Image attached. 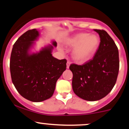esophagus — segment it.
Here are the masks:
<instances>
[{
	"instance_id": "1",
	"label": "esophagus",
	"mask_w": 129,
	"mask_h": 129,
	"mask_svg": "<svg viewBox=\"0 0 129 129\" xmlns=\"http://www.w3.org/2000/svg\"><path fill=\"white\" fill-rule=\"evenodd\" d=\"M70 65V62L67 61V69H69Z\"/></svg>"
}]
</instances>
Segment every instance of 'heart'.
<instances>
[{"label":"heart","instance_id":"b5f03b06","mask_svg":"<svg viewBox=\"0 0 129 129\" xmlns=\"http://www.w3.org/2000/svg\"><path fill=\"white\" fill-rule=\"evenodd\" d=\"M100 43V39L96 35L79 33L69 39L67 45L75 48L72 52L74 59L78 62H84L90 59L95 54Z\"/></svg>","mask_w":129,"mask_h":129}]
</instances>
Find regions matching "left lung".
<instances>
[{
    "label": "left lung",
    "instance_id": "1",
    "mask_svg": "<svg viewBox=\"0 0 129 129\" xmlns=\"http://www.w3.org/2000/svg\"><path fill=\"white\" fill-rule=\"evenodd\" d=\"M99 34L100 44L92 59L83 65L72 63V87L74 93L84 100L94 101L107 96L116 82L119 68L118 47L103 29Z\"/></svg>",
    "mask_w": 129,
    "mask_h": 129
}]
</instances>
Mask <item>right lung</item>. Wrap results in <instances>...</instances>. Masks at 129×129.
Here are the masks:
<instances>
[{
  "label": "right lung",
  "instance_id": "1",
  "mask_svg": "<svg viewBox=\"0 0 129 129\" xmlns=\"http://www.w3.org/2000/svg\"><path fill=\"white\" fill-rule=\"evenodd\" d=\"M39 36L36 29L23 33L13 45L10 57L11 79L19 94L33 102H41L52 96L56 83L66 70L67 60L51 54L53 46L29 54L34 41ZM56 47L57 43L53 42Z\"/></svg>",
  "mask_w": 129,
  "mask_h": 129
}]
</instances>
